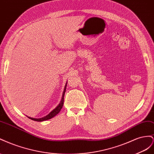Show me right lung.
Wrapping results in <instances>:
<instances>
[{"label": "right lung", "mask_w": 154, "mask_h": 154, "mask_svg": "<svg viewBox=\"0 0 154 154\" xmlns=\"http://www.w3.org/2000/svg\"><path fill=\"white\" fill-rule=\"evenodd\" d=\"M65 91H66V89H64V91H63V97H62V99H61L60 102L59 103V104L57 106L54 110H52L48 115H47L46 116L40 118V119H35V118H32V117H29L30 119L33 120L35 121H46V120H48V119H50L52 117H55L56 115H57V114L59 113V112L60 111V109H62L63 106V104H64V94H65Z\"/></svg>", "instance_id": "add662e5"}]
</instances>
